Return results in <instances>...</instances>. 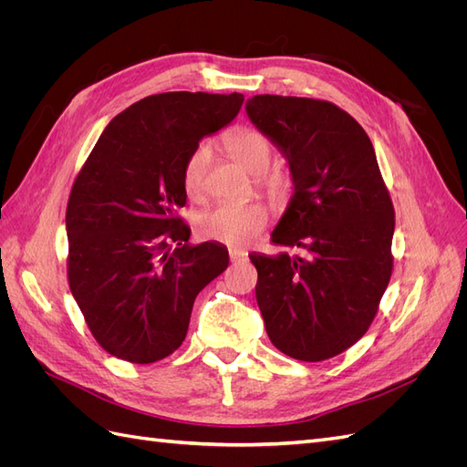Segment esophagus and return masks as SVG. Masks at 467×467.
<instances>
[{
    "mask_svg": "<svg viewBox=\"0 0 467 467\" xmlns=\"http://www.w3.org/2000/svg\"><path fill=\"white\" fill-rule=\"evenodd\" d=\"M247 257V251L245 249H239V247H230V261L237 263V261H244Z\"/></svg>",
    "mask_w": 467,
    "mask_h": 467,
    "instance_id": "esophagus-1",
    "label": "esophagus"
}]
</instances>
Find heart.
I'll return each mask as SVG.
<instances>
[{"label":"heart","mask_w":467,"mask_h":467,"mask_svg":"<svg viewBox=\"0 0 467 467\" xmlns=\"http://www.w3.org/2000/svg\"><path fill=\"white\" fill-rule=\"evenodd\" d=\"M223 150L230 153V158L251 175H257V187L265 191L271 199H285L288 191V182L280 175H265L273 161L275 144L265 132L257 129H235L223 136ZM210 165V146L206 142L194 146L185 163H182L181 182L182 191L191 201H201L204 196V179ZM268 214L266 208L257 202L244 204H218L210 208L196 218V234L206 242H216L223 245H245L253 237L261 234L266 225Z\"/></svg>","instance_id":"heart-1"}]
</instances>
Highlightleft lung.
I'll use <instances>...</instances> for the list:
<instances>
[{"mask_svg":"<svg viewBox=\"0 0 467 467\" xmlns=\"http://www.w3.org/2000/svg\"><path fill=\"white\" fill-rule=\"evenodd\" d=\"M247 115L286 153L294 196L271 242L304 255L251 253L271 343L321 362L368 331L391 271L395 210L368 134L323 99L255 95Z\"/></svg>","mask_w":467,"mask_h":467,"instance_id":"obj_1","label":"left lung"}]
</instances>
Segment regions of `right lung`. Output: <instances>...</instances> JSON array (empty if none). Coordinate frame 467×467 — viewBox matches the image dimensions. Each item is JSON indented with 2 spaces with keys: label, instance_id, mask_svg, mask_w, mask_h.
<instances>
[{
  "label": "right lung",
  "instance_id": "add662e5",
  "mask_svg": "<svg viewBox=\"0 0 467 467\" xmlns=\"http://www.w3.org/2000/svg\"><path fill=\"white\" fill-rule=\"evenodd\" d=\"M242 105V93L144 97L109 122L79 169L66 208L67 285L109 355L132 364L171 355L196 294L228 268V249L189 245L177 210L189 151Z\"/></svg>",
  "mask_w": 467,
  "mask_h": 467
}]
</instances>
